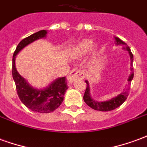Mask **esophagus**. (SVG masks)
<instances>
[{
    "label": "esophagus",
    "instance_id": "34e87169",
    "mask_svg": "<svg viewBox=\"0 0 147 147\" xmlns=\"http://www.w3.org/2000/svg\"><path fill=\"white\" fill-rule=\"evenodd\" d=\"M84 78V71L80 69H73L71 71L69 75L67 76V81L72 83L78 80H83Z\"/></svg>",
    "mask_w": 147,
    "mask_h": 147
}]
</instances>
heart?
Returning a JSON list of instances; mask_svg holds the SVG:
<instances>
[{
	"instance_id": "1",
	"label": "heart",
	"mask_w": 147,
	"mask_h": 147,
	"mask_svg": "<svg viewBox=\"0 0 147 147\" xmlns=\"http://www.w3.org/2000/svg\"><path fill=\"white\" fill-rule=\"evenodd\" d=\"M93 42L91 40L89 39H84L82 42L79 43L76 47V52L78 54H84L89 51L90 49L91 48Z\"/></svg>"
}]
</instances>
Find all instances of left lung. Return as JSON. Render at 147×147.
Listing matches in <instances>:
<instances>
[{
	"mask_svg": "<svg viewBox=\"0 0 147 147\" xmlns=\"http://www.w3.org/2000/svg\"><path fill=\"white\" fill-rule=\"evenodd\" d=\"M116 41H117V44H122V45H124V49H126L127 51L129 53L130 57H131V66H132L133 63V54L131 52V49L127 45L126 43H124L123 42H122L120 38H116ZM131 71H133V67L131 68ZM133 77H134V71L131 72V76H129V79H128V82H131L132 80ZM86 90H85V93H84V96H83V100L84 102H86V105L90 106V108L94 109L95 110L98 111H103V112H106V111H111L115 109L118 108L119 106L123 104V102L126 101L127 96L129 94V87L126 89V90H124L123 92L120 93V94L117 97H115L113 98H112L111 100H109V101H106V102H97V101H94L93 100L90 96V88H89V83L87 81H86Z\"/></svg>",
	"mask_w": 147,
	"mask_h": 147,
	"instance_id": "obj_1",
	"label": "left lung"
}]
</instances>
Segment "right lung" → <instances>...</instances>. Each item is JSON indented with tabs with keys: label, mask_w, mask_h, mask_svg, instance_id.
<instances>
[{
	"label": "right lung",
	"mask_w": 147,
	"mask_h": 147,
	"mask_svg": "<svg viewBox=\"0 0 147 147\" xmlns=\"http://www.w3.org/2000/svg\"><path fill=\"white\" fill-rule=\"evenodd\" d=\"M46 30H42L23 39L16 49L12 57V77L16 83V92L24 105L34 112L48 113L54 111L61 105L67 89L65 77L59 78L44 90L34 89L18 73L15 66L16 56L21 49L37 39L44 38Z\"/></svg>",
	"instance_id": "1"
}]
</instances>
